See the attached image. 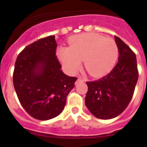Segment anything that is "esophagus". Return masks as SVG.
I'll use <instances>...</instances> for the list:
<instances>
[{
    "instance_id": "obj_1",
    "label": "esophagus",
    "mask_w": 147,
    "mask_h": 147,
    "mask_svg": "<svg viewBox=\"0 0 147 147\" xmlns=\"http://www.w3.org/2000/svg\"><path fill=\"white\" fill-rule=\"evenodd\" d=\"M85 82V79H84V78H82V77H78L77 81L76 82V85H77V84L79 82Z\"/></svg>"
}]
</instances>
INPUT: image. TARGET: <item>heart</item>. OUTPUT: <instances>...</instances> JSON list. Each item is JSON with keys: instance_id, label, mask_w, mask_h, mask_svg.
<instances>
[{"instance_id": "b5f03b06", "label": "heart", "mask_w": 147, "mask_h": 147, "mask_svg": "<svg viewBox=\"0 0 147 147\" xmlns=\"http://www.w3.org/2000/svg\"><path fill=\"white\" fill-rule=\"evenodd\" d=\"M69 43V47H59L57 54L62 65L70 73L78 71L82 60H85L88 72L94 77H100L111 71L118 57L115 41L98 33L74 36Z\"/></svg>"}]
</instances>
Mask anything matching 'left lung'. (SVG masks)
Returning <instances> with one entry per match:
<instances>
[{
	"instance_id": "1",
	"label": "left lung",
	"mask_w": 147,
	"mask_h": 147,
	"mask_svg": "<svg viewBox=\"0 0 147 147\" xmlns=\"http://www.w3.org/2000/svg\"><path fill=\"white\" fill-rule=\"evenodd\" d=\"M118 62L109 74L94 82H87L85 105L98 118L111 119L121 114L134 95L139 72L135 53L117 36Z\"/></svg>"
}]
</instances>
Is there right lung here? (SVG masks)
I'll use <instances>...</instances> for the list:
<instances>
[{"instance_id": "obj_1", "label": "right lung", "mask_w": 147, "mask_h": 147, "mask_svg": "<svg viewBox=\"0 0 147 147\" xmlns=\"http://www.w3.org/2000/svg\"><path fill=\"white\" fill-rule=\"evenodd\" d=\"M56 47L55 36L40 39L25 47L15 62L13 82L18 99L37 120L58 116L77 80L62 72Z\"/></svg>"}]
</instances>
